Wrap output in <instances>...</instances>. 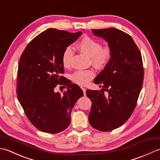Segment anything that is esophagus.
<instances>
[{
	"label": "esophagus",
	"instance_id": "1",
	"mask_svg": "<svg viewBox=\"0 0 160 160\" xmlns=\"http://www.w3.org/2000/svg\"><path fill=\"white\" fill-rule=\"evenodd\" d=\"M81 89H82L83 93H84V95L86 94V89L84 87H81Z\"/></svg>",
	"mask_w": 160,
	"mask_h": 160
}]
</instances>
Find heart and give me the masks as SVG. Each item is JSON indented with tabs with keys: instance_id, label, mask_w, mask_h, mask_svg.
I'll return each instance as SVG.
<instances>
[{
	"instance_id": "b5f03b06",
	"label": "heart",
	"mask_w": 160,
	"mask_h": 160,
	"mask_svg": "<svg viewBox=\"0 0 160 160\" xmlns=\"http://www.w3.org/2000/svg\"><path fill=\"white\" fill-rule=\"evenodd\" d=\"M78 49L84 55L91 58L93 66L98 69H103L110 62L112 56V51L109 47H102L101 44L90 37L85 36L78 43ZM73 51L71 47H67L64 51L62 56V62L66 68L69 67ZM92 70H80L75 72L71 79L75 83L79 85H86L94 77Z\"/></svg>"
}]
</instances>
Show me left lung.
I'll use <instances>...</instances> for the list:
<instances>
[{
    "mask_svg": "<svg viewBox=\"0 0 160 160\" xmlns=\"http://www.w3.org/2000/svg\"><path fill=\"white\" fill-rule=\"evenodd\" d=\"M92 33L108 43L112 56L93 81L102 87V93L87 90L92 102L89 122L97 130L110 131L127 122L136 106L144 79L142 59L131 36L121 30L110 28L92 29Z\"/></svg>",
    "mask_w": 160,
    "mask_h": 160,
    "instance_id": "1",
    "label": "left lung"
}]
</instances>
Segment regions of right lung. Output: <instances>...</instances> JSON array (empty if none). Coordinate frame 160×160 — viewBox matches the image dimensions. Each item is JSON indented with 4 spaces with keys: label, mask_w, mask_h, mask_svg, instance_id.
Wrapping results in <instances>:
<instances>
[{
    "label": "right lung",
    "mask_w": 160,
    "mask_h": 160,
    "mask_svg": "<svg viewBox=\"0 0 160 160\" xmlns=\"http://www.w3.org/2000/svg\"><path fill=\"white\" fill-rule=\"evenodd\" d=\"M82 35L48 29L33 38L20 58L17 94L27 117L40 131L58 133L71 123V112L83 96L76 84L64 80L62 56L64 51ZM63 83V95L55 92L57 84Z\"/></svg>",
    "instance_id": "right-lung-1"
}]
</instances>
